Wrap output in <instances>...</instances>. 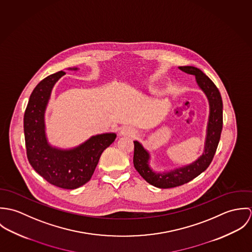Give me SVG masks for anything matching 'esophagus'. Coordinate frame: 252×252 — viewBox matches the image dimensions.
Segmentation results:
<instances>
[{"label": "esophagus", "instance_id": "obj_1", "mask_svg": "<svg viewBox=\"0 0 252 252\" xmlns=\"http://www.w3.org/2000/svg\"><path fill=\"white\" fill-rule=\"evenodd\" d=\"M137 134V131L135 128L133 127H129V126H126L124 127L122 130H121V135L122 136H128V137H133Z\"/></svg>", "mask_w": 252, "mask_h": 252}]
</instances>
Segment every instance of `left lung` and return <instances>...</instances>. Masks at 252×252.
Returning <instances> with one entry per match:
<instances>
[{
  "instance_id": "obj_1",
  "label": "left lung",
  "mask_w": 252,
  "mask_h": 252,
  "mask_svg": "<svg viewBox=\"0 0 252 252\" xmlns=\"http://www.w3.org/2000/svg\"><path fill=\"white\" fill-rule=\"evenodd\" d=\"M182 72L193 74L199 87L205 92L210 103V117L207 130V139L205 150L195 162L167 173H155L149 165V154L143 145L135 141L134 149V166L139 174L151 185L158 188H173L189 182L195 179L212 163L216 154V148L220 140V135L223 125V104L219 90L216 84L200 69L192 66L179 67Z\"/></svg>"
}]
</instances>
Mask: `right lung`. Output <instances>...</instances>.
<instances>
[{
    "mask_svg": "<svg viewBox=\"0 0 252 252\" xmlns=\"http://www.w3.org/2000/svg\"><path fill=\"white\" fill-rule=\"evenodd\" d=\"M64 74L65 72L60 71L48 75L33 90L24 113V135L27 158L36 173L57 187L75 189L90 180L101 154L114 142L116 135L93 136L84 144L68 150L52 147L47 143L44 110L54 84Z\"/></svg>",
    "mask_w": 252,
    "mask_h": 252,
    "instance_id": "obj_1",
    "label": "right lung"
}]
</instances>
